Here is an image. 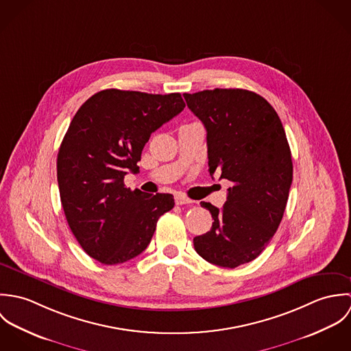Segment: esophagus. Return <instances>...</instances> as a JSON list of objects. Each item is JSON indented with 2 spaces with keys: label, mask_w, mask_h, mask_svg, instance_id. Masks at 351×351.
I'll return each mask as SVG.
<instances>
[{
  "label": "esophagus",
  "mask_w": 351,
  "mask_h": 351,
  "mask_svg": "<svg viewBox=\"0 0 351 351\" xmlns=\"http://www.w3.org/2000/svg\"><path fill=\"white\" fill-rule=\"evenodd\" d=\"M192 202H195V201L191 200V199H188V197H185V196H182V195H177V196H176V204H177V205L192 204Z\"/></svg>",
  "instance_id": "obj_1"
}]
</instances>
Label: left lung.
Wrapping results in <instances>:
<instances>
[{"instance_id": "8db88e82", "label": "left lung", "mask_w": 351, "mask_h": 351, "mask_svg": "<svg viewBox=\"0 0 351 351\" xmlns=\"http://www.w3.org/2000/svg\"><path fill=\"white\" fill-rule=\"evenodd\" d=\"M206 130L209 174L232 182L221 209L201 202L212 228L193 239L205 261L234 269L255 259L276 234L293 178L292 155L274 108L245 89L185 93Z\"/></svg>"}]
</instances>
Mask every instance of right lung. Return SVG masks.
I'll return each mask as SVG.
<instances>
[{"label": "right lung", "instance_id": "add662e5", "mask_svg": "<svg viewBox=\"0 0 351 351\" xmlns=\"http://www.w3.org/2000/svg\"><path fill=\"white\" fill-rule=\"evenodd\" d=\"M185 108L180 93L106 89L85 101L62 141L56 174L62 206L75 239L104 265L146 250L173 195H149L124 185L138 171L151 134Z\"/></svg>", "mask_w": 351, "mask_h": 351}]
</instances>
